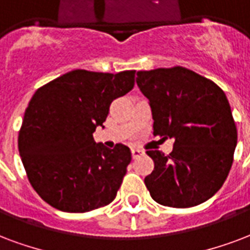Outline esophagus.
Instances as JSON below:
<instances>
[{
    "label": "esophagus",
    "instance_id": "esophagus-1",
    "mask_svg": "<svg viewBox=\"0 0 250 250\" xmlns=\"http://www.w3.org/2000/svg\"><path fill=\"white\" fill-rule=\"evenodd\" d=\"M144 154V151L140 149H132V155L133 158H137V157H140V155H142Z\"/></svg>",
    "mask_w": 250,
    "mask_h": 250
}]
</instances>
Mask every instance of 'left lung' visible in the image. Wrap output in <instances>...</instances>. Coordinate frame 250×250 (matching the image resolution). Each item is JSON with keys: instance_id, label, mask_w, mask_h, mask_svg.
I'll use <instances>...</instances> for the list:
<instances>
[{"instance_id": "8db88e82", "label": "left lung", "mask_w": 250, "mask_h": 250, "mask_svg": "<svg viewBox=\"0 0 250 250\" xmlns=\"http://www.w3.org/2000/svg\"><path fill=\"white\" fill-rule=\"evenodd\" d=\"M137 85L149 99L154 136L174 138L168 155L154 161L145 185L157 203L188 208L204 203L229 174L237 145L230 105L220 87L183 67L137 72Z\"/></svg>"}]
</instances>
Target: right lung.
I'll return each instance as SVG.
<instances>
[{
	"mask_svg": "<svg viewBox=\"0 0 250 250\" xmlns=\"http://www.w3.org/2000/svg\"><path fill=\"white\" fill-rule=\"evenodd\" d=\"M136 71L118 74L75 69L34 93L18 149L30 183L56 209L83 213L113 202L132 153L96 144L114 99L134 87Z\"/></svg>",
	"mask_w": 250,
	"mask_h": 250,
	"instance_id": "obj_1",
	"label": "right lung"
}]
</instances>
